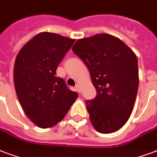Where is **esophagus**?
Wrapping results in <instances>:
<instances>
[{
  "instance_id": "obj_1",
  "label": "esophagus",
  "mask_w": 157,
  "mask_h": 157,
  "mask_svg": "<svg viewBox=\"0 0 157 157\" xmlns=\"http://www.w3.org/2000/svg\"><path fill=\"white\" fill-rule=\"evenodd\" d=\"M75 88H76V91H77L78 93H81V88H80V86L78 85V84H77V85L75 86Z\"/></svg>"
}]
</instances>
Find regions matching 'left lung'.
<instances>
[{
    "mask_svg": "<svg viewBox=\"0 0 157 157\" xmlns=\"http://www.w3.org/2000/svg\"><path fill=\"white\" fill-rule=\"evenodd\" d=\"M88 67L97 96L86 105L98 132L111 133L128 122L138 90L136 55L117 37L98 34L78 40L72 48Z\"/></svg>",
    "mask_w": 157,
    "mask_h": 157,
    "instance_id": "8db88e82",
    "label": "left lung"
}]
</instances>
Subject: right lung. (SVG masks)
Instances as JSON below:
<instances>
[{"mask_svg": "<svg viewBox=\"0 0 157 157\" xmlns=\"http://www.w3.org/2000/svg\"><path fill=\"white\" fill-rule=\"evenodd\" d=\"M75 40L43 32L28 41L16 56L14 83L21 107L36 126L54 127L78 98L56 69Z\"/></svg>", "mask_w": 157, "mask_h": 157, "instance_id": "obj_1", "label": "right lung"}]
</instances>
